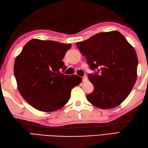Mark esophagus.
<instances>
[{"label": "esophagus", "instance_id": "1", "mask_svg": "<svg viewBox=\"0 0 148 148\" xmlns=\"http://www.w3.org/2000/svg\"><path fill=\"white\" fill-rule=\"evenodd\" d=\"M82 79H83V82H85V81H86L88 80L86 76H83L82 77Z\"/></svg>", "mask_w": 148, "mask_h": 148}]
</instances>
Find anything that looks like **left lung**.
<instances>
[{"instance_id": "left-lung-1", "label": "left lung", "mask_w": 148, "mask_h": 148, "mask_svg": "<svg viewBox=\"0 0 148 148\" xmlns=\"http://www.w3.org/2000/svg\"><path fill=\"white\" fill-rule=\"evenodd\" d=\"M94 73L87 100L97 108L111 109L126 99L137 79L138 59L134 48L118 31L100 32L76 43Z\"/></svg>"}]
</instances>
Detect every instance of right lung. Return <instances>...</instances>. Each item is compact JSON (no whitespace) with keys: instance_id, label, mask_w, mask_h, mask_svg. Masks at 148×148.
<instances>
[{"instance_id":"1","label":"right lung","mask_w":148,"mask_h":148,"mask_svg":"<svg viewBox=\"0 0 148 148\" xmlns=\"http://www.w3.org/2000/svg\"><path fill=\"white\" fill-rule=\"evenodd\" d=\"M71 44L34 39L16 58L14 74L23 99L43 112L60 109L69 101L72 89L82 78L60 73L66 69L62 61Z\"/></svg>"}]
</instances>
